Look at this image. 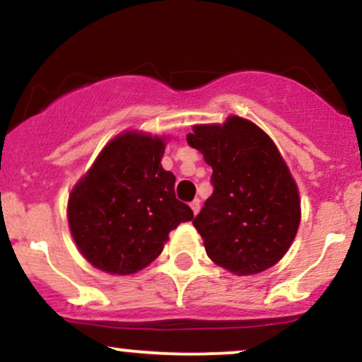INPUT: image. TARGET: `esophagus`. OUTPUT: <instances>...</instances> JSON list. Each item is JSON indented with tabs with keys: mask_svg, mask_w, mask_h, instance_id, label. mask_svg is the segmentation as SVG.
<instances>
[{
	"mask_svg": "<svg viewBox=\"0 0 362 362\" xmlns=\"http://www.w3.org/2000/svg\"><path fill=\"white\" fill-rule=\"evenodd\" d=\"M190 209H192L194 214H197L199 209H201V201H199V199H194V201L190 202Z\"/></svg>",
	"mask_w": 362,
	"mask_h": 362,
	"instance_id": "1",
	"label": "esophagus"
}]
</instances>
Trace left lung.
Masks as SVG:
<instances>
[{
    "mask_svg": "<svg viewBox=\"0 0 362 362\" xmlns=\"http://www.w3.org/2000/svg\"><path fill=\"white\" fill-rule=\"evenodd\" d=\"M187 143L213 168V195L195 216L209 259L236 276L277 264L300 226L296 182L274 141L250 120L195 126Z\"/></svg>",
    "mask_w": 362,
    "mask_h": 362,
    "instance_id": "left-lung-1",
    "label": "left lung"
}]
</instances>
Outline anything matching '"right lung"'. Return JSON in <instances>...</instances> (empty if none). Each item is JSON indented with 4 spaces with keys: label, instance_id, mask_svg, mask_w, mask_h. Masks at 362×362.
<instances>
[{
    "label": "right lung",
    "instance_id": "obj_1",
    "mask_svg": "<svg viewBox=\"0 0 362 362\" xmlns=\"http://www.w3.org/2000/svg\"><path fill=\"white\" fill-rule=\"evenodd\" d=\"M165 141L143 132L112 139L68 201L69 230L81 255L126 276L151 264L168 233L194 218L175 197V175L161 167Z\"/></svg>",
    "mask_w": 362,
    "mask_h": 362
}]
</instances>
